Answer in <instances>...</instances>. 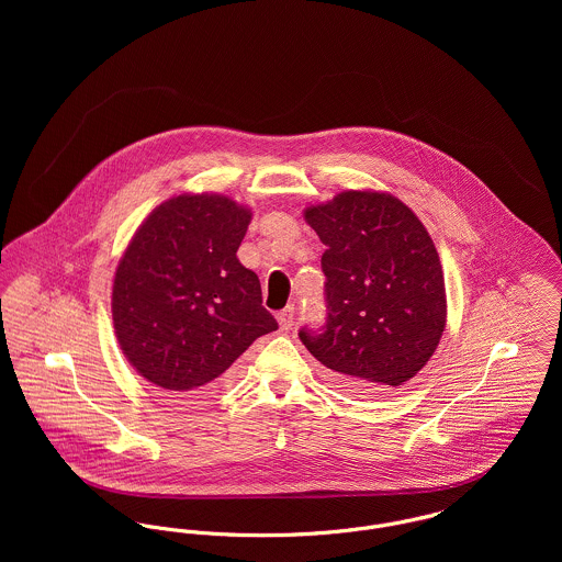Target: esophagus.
<instances>
[{
  "instance_id": "obj_1",
  "label": "esophagus",
  "mask_w": 562,
  "mask_h": 562,
  "mask_svg": "<svg viewBox=\"0 0 562 562\" xmlns=\"http://www.w3.org/2000/svg\"><path fill=\"white\" fill-rule=\"evenodd\" d=\"M296 321V314H294V307H285L281 314H279V324H281V330H290L292 324Z\"/></svg>"
}]
</instances>
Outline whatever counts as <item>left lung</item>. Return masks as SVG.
<instances>
[{"label":"left lung","mask_w":562,"mask_h":562,"mask_svg":"<svg viewBox=\"0 0 562 562\" xmlns=\"http://www.w3.org/2000/svg\"><path fill=\"white\" fill-rule=\"evenodd\" d=\"M322 252L326 322L299 330L344 390L390 392L432 357L446 328L437 248L387 192L346 190L305 210Z\"/></svg>","instance_id":"left-lung-1"}]
</instances>
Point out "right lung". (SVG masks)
Listing matches in <instances>:
<instances>
[{
    "mask_svg": "<svg viewBox=\"0 0 562 562\" xmlns=\"http://www.w3.org/2000/svg\"><path fill=\"white\" fill-rule=\"evenodd\" d=\"M250 216L223 194L172 196L119 261L116 339L136 372L168 396H212L241 352L279 328L261 305L257 274L236 257Z\"/></svg>",
    "mask_w": 562,
    "mask_h": 562,
    "instance_id": "right-lung-1",
    "label": "right lung"
}]
</instances>
